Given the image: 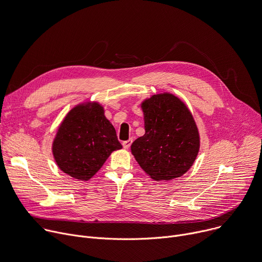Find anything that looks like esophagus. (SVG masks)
<instances>
[{
	"mask_svg": "<svg viewBox=\"0 0 262 262\" xmlns=\"http://www.w3.org/2000/svg\"><path fill=\"white\" fill-rule=\"evenodd\" d=\"M132 142H133V140H132V139L126 140V141H123V142H122V145H123V147H124L125 149L129 148V146L132 145Z\"/></svg>",
	"mask_w": 262,
	"mask_h": 262,
	"instance_id": "1",
	"label": "esophagus"
}]
</instances>
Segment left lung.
I'll return each mask as SVG.
<instances>
[{
	"mask_svg": "<svg viewBox=\"0 0 262 262\" xmlns=\"http://www.w3.org/2000/svg\"><path fill=\"white\" fill-rule=\"evenodd\" d=\"M141 107L145 134L130 146L136 161L152 180L182 177L200 150V134L191 112L170 93L154 95Z\"/></svg>",
	"mask_w": 262,
	"mask_h": 262,
	"instance_id": "8db88e82",
	"label": "left lung"
}]
</instances>
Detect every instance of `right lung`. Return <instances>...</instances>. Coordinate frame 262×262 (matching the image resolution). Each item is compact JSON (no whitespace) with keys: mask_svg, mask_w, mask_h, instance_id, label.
<instances>
[{"mask_svg":"<svg viewBox=\"0 0 262 262\" xmlns=\"http://www.w3.org/2000/svg\"><path fill=\"white\" fill-rule=\"evenodd\" d=\"M121 148L116 130L98 102H84L71 110L52 144L59 169L80 181L90 180L114 150Z\"/></svg>","mask_w":262,"mask_h":262,"instance_id":"add662e5","label":"right lung"}]
</instances>
